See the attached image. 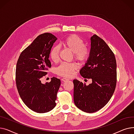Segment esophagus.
Returning <instances> with one entry per match:
<instances>
[{
	"mask_svg": "<svg viewBox=\"0 0 134 134\" xmlns=\"http://www.w3.org/2000/svg\"><path fill=\"white\" fill-rule=\"evenodd\" d=\"M62 81H63V82H66L67 81H68L69 80V79L68 78H63L62 79Z\"/></svg>",
	"mask_w": 134,
	"mask_h": 134,
	"instance_id": "esophagus-1",
	"label": "esophagus"
}]
</instances>
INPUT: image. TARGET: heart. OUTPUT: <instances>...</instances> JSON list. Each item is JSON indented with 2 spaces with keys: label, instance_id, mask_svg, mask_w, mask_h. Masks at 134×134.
<instances>
[{
  "label": "heart",
  "instance_id": "obj_1",
  "mask_svg": "<svg viewBox=\"0 0 134 134\" xmlns=\"http://www.w3.org/2000/svg\"><path fill=\"white\" fill-rule=\"evenodd\" d=\"M62 44L65 48L74 53L75 60L80 62H85L90 55L89 49L84 46L83 40L76 35H72L66 37L62 42ZM60 48L58 46H54L49 53V56L54 62L59 60ZM76 69V65L74 63H62L56 69L57 74L65 77H71L73 75Z\"/></svg>",
  "mask_w": 134,
  "mask_h": 134
}]
</instances>
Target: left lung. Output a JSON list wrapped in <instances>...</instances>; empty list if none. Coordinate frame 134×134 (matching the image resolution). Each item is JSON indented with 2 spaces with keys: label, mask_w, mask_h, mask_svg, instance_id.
I'll use <instances>...</instances> for the list:
<instances>
[{
  "label": "left lung",
  "mask_w": 134,
  "mask_h": 134,
  "mask_svg": "<svg viewBox=\"0 0 134 134\" xmlns=\"http://www.w3.org/2000/svg\"><path fill=\"white\" fill-rule=\"evenodd\" d=\"M115 55L103 39L96 35L91 37L89 57L80 69L84 78L92 79L88 85L74 79V102L76 107L87 113L103 108L110 100L117 82Z\"/></svg>",
  "instance_id": "left-lung-1"
}]
</instances>
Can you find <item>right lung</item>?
Instances as JSON below:
<instances>
[{
	"instance_id": "right-lung-1",
	"label": "right lung",
	"mask_w": 134,
	"mask_h": 134,
	"mask_svg": "<svg viewBox=\"0 0 134 134\" xmlns=\"http://www.w3.org/2000/svg\"><path fill=\"white\" fill-rule=\"evenodd\" d=\"M57 40L51 33L38 36L20 54L16 70V86L24 103L37 113H46L56 106L61 81L53 77L43 84L41 79L51 68L49 53Z\"/></svg>"
}]
</instances>
